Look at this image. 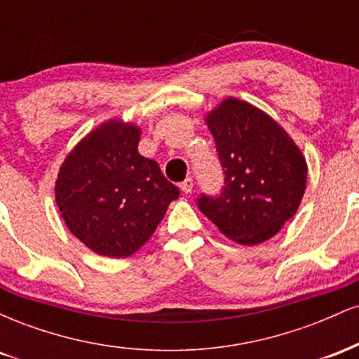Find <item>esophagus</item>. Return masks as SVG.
I'll use <instances>...</instances> for the list:
<instances>
[{
	"label": "esophagus",
	"instance_id": "esophagus-1",
	"mask_svg": "<svg viewBox=\"0 0 359 359\" xmlns=\"http://www.w3.org/2000/svg\"><path fill=\"white\" fill-rule=\"evenodd\" d=\"M192 187H194V180L189 177V179H185L182 184H180V189H182V192L187 196V194L192 192Z\"/></svg>",
	"mask_w": 359,
	"mask_h": 359
}]
</instances>
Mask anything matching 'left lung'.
<instances>
[{"instance_id":"obj_1","label":"left lung","mask_w":359,"mask_h":359,"mask_svg":"<svg viewBox=\"0 0 359 359\" xmlns=\"http://www.w3.org/2000/svg\"><path fill=\"white\" fill-rule=\"evenodd\" d=\"M204 119L224 187L217 197L201 196L199 209L240 245L270 240L297 212L307 184L306 156L273 118L238 97H226Z\"/></svg>"}]
</instances>
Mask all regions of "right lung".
Wrapping results in <instances>:
<instances>
[{
	"label": "right lung",
	"instance_id": "right-lung-1",
	"mask_svg": "<svg viewBox=\"0 0 359 359\" xmlns=\"http://www.w3.org/2000/svg\"><path fill=\"white\" fill-rule=\"evenodd\" d=\"M140 137L133 123L104 121L72 148L57 175L60 217L101 257H131L179 197L158 163L138 154Z\"/></svg>",
	"mask_w": 359,
	"mask_h": 359
}]
</instances>
